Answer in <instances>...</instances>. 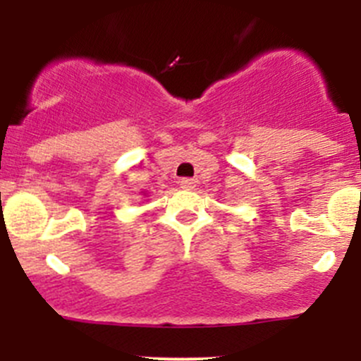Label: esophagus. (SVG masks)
Instances as JSON below:
<instances>
[{"mask_svg": "<svg viewBox=\"0 0 361 361\" xmlns=\"http://www.w3.org/2000/svg\"><path fill=\"white\" fill-rule=\"evenodd\" d=\"M195 185H197V181L194 178H183V180H180V187L185 188V190H192V188H195Z\"/></svg>", "mask_w": 361, "mask_h": 361, "instance_id": "esophagus-1", "label": "esophagus"}]
</instances>
